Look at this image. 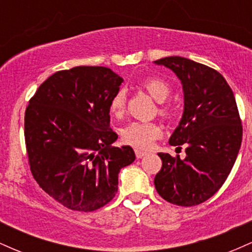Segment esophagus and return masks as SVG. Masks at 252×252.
I'll return each mask as SVG.
<instances>
[{
  "instance_id": "esophagus-1",
  "label": "esophagus",
  "mask_w": 252,
  "mask_h": 252,
  "mask_svg": "<svg viewBox=\"0 0 252 252\" xmlns=\"http://www.w3.org/2000/svg\"><path fill=\"white\" fill-rule=\"evenodd\" d=\"M135 154H136V158H143V156L147 155V152H142V150L136 149V150H135Z\"/></svg>"
}]
</instances>
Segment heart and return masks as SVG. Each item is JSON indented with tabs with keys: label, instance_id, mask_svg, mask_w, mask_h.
<instances>
[{
	"label": "heart",
	"instance_id": "1",
	"mask_svg": "<svg viewBox=\"0 0 252 252\" xmlns=\"http://www.w3.org/2000/svg\"><path fill=\"white\" fill-rule=\"evenodd\" d=\"M142 86L158 103H163L170 94V86L158 78H149L143 80ZM126 91L124 89L118 90L110 103V111L115 116H121L126 110ZM161 112L167 114L168 110L162 109ZM161 134L162 130L160 126L154 122H131L123 128L122 138L124 142L136 148H148L156 138L160 137Z\"/></svg>",
	"mask_w": 252,
	"mask_h": 252
}]
</instances>
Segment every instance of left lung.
I'll return each instance as SVG.
<instances>
[{"mask_svg":"<svg viewBox=\"0 0 252 252\" xmlns=\"http://www.w3.org/2000/svg\"><path fill=\"white\" fill-rule=\"evenodd\" d=\"M155 65L169 68L184 92V112L169 137L186 146V158L158 153L162 168L154 179L164 200L194 206L210 199L230 174L242 144V123L233 92L219 72L187 58L166 57Z\"/></svg>","mask_w":252,"mask_h":252,"instance_id":"obj_1","label":"left lung"}]
</instances>
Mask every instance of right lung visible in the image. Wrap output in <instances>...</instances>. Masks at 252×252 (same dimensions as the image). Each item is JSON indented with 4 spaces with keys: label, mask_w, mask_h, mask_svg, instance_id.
<instances>
[{
    "label": "right lung",
    "mask_w": 252,
    "mask_h": 252,
    "mask_svg": "<svg viewBox=\"0 0 252 252\" xmlns=\"http://www.w3.org/2000/svg\"><path fill=\"white\" fill-rule=\"evenodd\" d=\"M123 78L102 66H77L43 82L25 115L31 170L63 206L91 212L112 200L121 169L135 161L130 146L114 147L110 103Z\"/></svg>",
    "instance_id": "1"
}]
</instances>
